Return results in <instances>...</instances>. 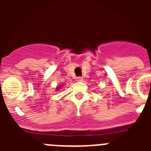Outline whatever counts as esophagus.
I'll list each match as a JSON object with an SVG mask.
<instances>
[{
  "mask_svg": "<svg viewBox=\"0 0 151 151\" xmlns=\"http://www.w3.org/2000/svg\"><path fill=\"white\" fill-rule=\"evenodd\" d=\"M76 79L78 82H82V81H83V78H82V77H77Z\"/></svg>",
  "mask_w": 151,
  "mask_h": 151,
  "instance_id": "esophagus-1",
  "label": "esophagus"
}]
</instances>
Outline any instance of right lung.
<instances>
[{
  "instance_id": "add662e5",
  "label": "right lung",
  "mask_w": 151,
  "mask_h": 151,
  "mask_svg": "<svg viewBox=\"0 0 151 151\" xmlns=\"http://www.w3.org/2000/svg\"><path fill=\"white\" fill-rule=\"evenodd\" d=\"M60 87H62V86H61V85H60ZM59 88H57V89H59Z\"/></svg>"
}]
</instances>
